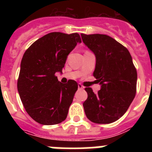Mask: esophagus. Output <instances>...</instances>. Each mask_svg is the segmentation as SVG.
<instances>
[{"mask_svg": "<svg viewBox=\"0 0 152 152\" xmlns=\"http://www.w3.org/2000/svg\"><path fill=\"white\" fill-rule=\"evenodd\" d=\"M84 88V86L82 85V84H78V89L79 90H83Z\"/></svg>", "mask_w": 152, "mask_h": 152, "instance_id": "obj_1", "label": "esophagus"}]
</instances>
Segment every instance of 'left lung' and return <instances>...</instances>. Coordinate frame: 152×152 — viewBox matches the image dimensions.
<instances>
[{
	"label": "left lung",
	"mask_w": 152,
	"mask_h": 152,
	"mask_svg": "<svg viewBox=\"0 0 152 152\" xmlns=\"http://www.w3.org/2000/svg\"><path fill=\"white\" fill-rule=\"evenodd\" d=\"M84 43L96 56L94 77L101 84L94 94L86 88L83 107L89 120L98 124L113 123L124 115L135 98L137 72L129 52L110 36L80 34Z\"/></svg>",
	"instance_id": "obj_1"
}]
</instances>
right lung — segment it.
<instances>
[{"instance_id":"1","label":"right lung","mask_w":152,"mask_h":152,"mask_svg":"<svg viewBox=\"0 0 152 152\" xmlns=\"http://www.w3.org/2000/svg\"><path fill=\"white\" fill-rule=\"evenodd\" d=\"M81 42L78 33L54 32L34 42L23 56L17 90L26 113L42 125H56L68 116L78 85L58 80L68 54Z\"/></svg>"}]
</instances>
